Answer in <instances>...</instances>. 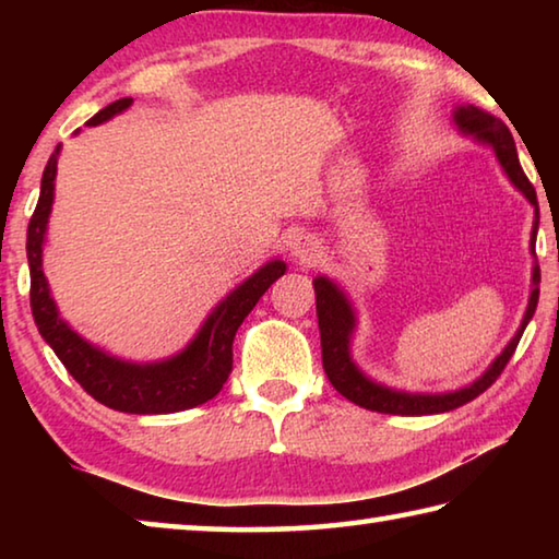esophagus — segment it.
I'll use <instances>...</instances> for the list:
<instances>
[{
    "mask_svg": "<svg viewBox=\"0 0 559 559\" xmlns=\"http://www.w3.org/2000/svg\"><path fill=\"white\" fill-rule=\"evenodd\" d=\"M290 253L296 257V261L310 263L318 257V246L313 239H308V236H298V239L290 246Z\"/></svg>",
    "mask_w": 559,
    "mask_h": 559,
    "instance_id": "obj_1",
    "label": "esophagus"
}]
</instances>
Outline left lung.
I'll return each instance as SVG.
<instances>
[{
    "label": "left lung",
    "mask_w": 559,
    "mask_h": 559,
    "mask_svg": "<svg viewBox=\"0 0 559 559\" xmlns=\"http://www.w3.org/2000/svg\"><path fill=\"white\" fill-rule=\"evenodd\" d=\"M453 122L463 132V135H473L480 143H488L496 150V157L500 167L506 169L520 192L525 194V200L535 206V224H533V239H530V251L535 253V236H537V224H540V212H537V194L535 187L530 185L525 177L523 167H520V159L515 153L513 135H510L508 126L500 118L490 116V112L480 110L476 106H459L453 110ZM540 266H533V293H530L527 310L523 323H520L515 337L506 345L503 353H500L493 365L478 377L476 382L463 386L456 392H443V394H412V392H400L390 390V386L372 382L370 377H365L357 370V365L349 357V337H353L355 330V310L349 306V300L343 290H340L333 281L325 276H318L313 281L316 286V310H318V328H320V347H323V367L330 384L335 390L357 406L370 412L380 414H400V416H424V414H441L459 409L471 400H476L478 394H484L490 384H493L500 372L506 370L508 359L513 357L515 347L523 337V330L530 323V318L535 316L537 298H540Z\"/></svg>",
    "instance_id": "obj_1"
}]
</instances>
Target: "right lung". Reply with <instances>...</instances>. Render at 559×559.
<instances>
[{
	"instance_id": "1",
	"label": "right lung",
	"mask_w": 559,
	"mask_h": 559,
	"mask_svg": "<svg viewBox=\"0 0 559 559\" xmlns=\"http://www.w3.org/2000/svg\"><path fill=\"white\" fill-rule=\"evenodd\" d=\"M132 98H120L98 110L86 126H100L112 116L126 110ZM59 165V147L49 157V165L41 177V194L32 214L29 231H26V259L32 273V316L41 337L51 345L56 357L66 370L86 390L93 400L126 414H173L192 409L210 402L219 394L231 372V343L243 318L251 313L259 298L286 273V263L269 261L251 278H246L239 288L231 290L204 325L197 337L182 353L163 359V362H126L110 357L103 349L86 343L79 333H73L69 323L59 316L56 302L49 293V283L44 276V236L49 224L53 204V179Z\"/></svg>"
}]
</instances>
